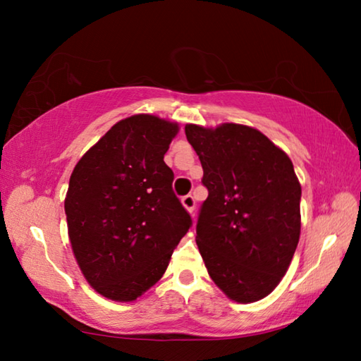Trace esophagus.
I'll use <instances>...</instances> for the list:
<instances>
[{
	"instance_id": "obj_1",
	"label": "esophagus",
	"mask_w": 361,
	"mask_h": 361,
	"mask_svg": "<svg viewBox=\"0 0 361 361\" xmlns=\"http://www.w3.org/2000/svg\"><path fill=\"white\" fill-rule=\"evenodd\" d=\"M181 204L189 213H192L194 209H195V200H194L192 195H185V197L181 199Z\"/></svg>"
}]
</instances>
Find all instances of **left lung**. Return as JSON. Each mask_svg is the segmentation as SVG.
<instances>
[{
    "label": "left lung",
    "instance_id": "left-lung-1",
    "mask_svg": "<svg viewBox=\"0 0 361 361\" xmlns=\"http://www.w3.org/2000/svg\"><path fill=\"white\" fill-rule=\"evenodd\" d=\"M185 132L209 189L195 228L209 276L232 301H259L288 271L301 234L291 159L248 126L186 124Z\"/></svg>",
    "mask_w": 361,
    "mask_h": 361
}]
</instances>
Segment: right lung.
I'll use <instances>...</instances> for the list:
<instances>
[{
    "instance_id": "add662e5",
    "label": "right lung",
    "mask_w": 361,
    "mask_h": 361,
    "mask_svg": "<svg viewBox=\"0 0 361 361\" xmlns=\"http://www.w3.org/2000/svg\"><path fill=\"white\" fill-rule=\"evenodd\" d=\"M180 126L133 114L79 159L65 197L79 269L102 296L130 302L157 283L191 216L173 194L164 154Z\"/></svg>"
}]
</instances>
